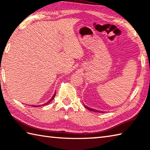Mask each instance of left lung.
<instances>
[{
  "label": "left lung",
  "mask_w": 150,
  "mask_h": 150,
  "mask_svg": "<svg viewBox=\"0 0 150 150\" xmlns=\"http://www.w3.org/2000/svg\"><path fill=\"white\" fill-rule=\"evenodd\" d=\"M85 108H87L88 109V110H91V111H93V112H103L102 111H100V110H96V109H93V108H89V107H88V106H86L85 105Z\"/></svg>",
  "instance_id": "8db88e82"
}]
</instances>
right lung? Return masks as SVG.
<instances>
[{"label":"right lung","instance_id":"right-lung-1","mask_svg":"<svg viewBox=\"0 0 150 150\" xmlns=\"http://www.w3.org/2000/svg\"><path fill=\"white\" fill-rule=\"evenodd\" d=\"M55 93L54 94V95L52 96V98H51V99H50L49 101H47V102L46 103H45V104H44V105H41V106H45V105H48V104H49V103L51 102V101H52L53 99H54V97H55ZM33 106H34V107H38V106H40V105H39V106H35V105H34Z\"/></svg>","mask_w":150,"mask_h":150}]
</instances>
